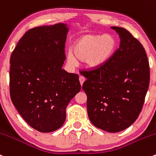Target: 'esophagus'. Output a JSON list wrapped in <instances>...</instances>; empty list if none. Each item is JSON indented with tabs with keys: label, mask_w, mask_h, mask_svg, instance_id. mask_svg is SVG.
I'll list each match as a JSON object with an SVG mask.
<instances>
[{
	"label": "esophagus",
	"mask_w": 156,
	"mask_h": 156,
	"mask_svg": "<svg viewBox=\"0 0 156 156\" xmlns=\"http://www.w3.org/2000/svg\"><path fill=\"white\" fill-rule=\"evenodd\" d=\"M79 81H80V83H81V85L82 86L83 83L85 81V78L83 76H80L79 77Z\"/></svg>",
	"instance_id": "esophagus-1"
}]
</instances>
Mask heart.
<instances>
[{
  "instance_id": "1",
  "label": "heart",
  "mask_w": 156,
  "mask_h": 156,
  "mask_svg": "<svg viewBox=\"0 0 156 156\" xmlns=\"http://www.w3.org/2000/svg\"><path fill=\"white\" fill-rule=\"evenodd\" d=\"M117 46V40L111 34H86L75 42L74 53L72 51H67V63L72 66H76L79 59L84 60L88 68L99 69L112 58Z\"/></svg>"
}]
</instances>
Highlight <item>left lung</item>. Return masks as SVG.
I'll return each instance as SVG.
<instances>
[{
    "instance_id": "obj_1",
    "label": "left lung",
    "mask_w": 156,
    "mask_h": 156,
    "mask_svg": "<svg viewBox=\"0 0 156 156\" xmlns=\"http://www.w3.org/2000/svg\"><path fill=\"white\" fill-rule=\"evenodd\" d=\"M120 44L112 58L99 69L81 72L87 96L90 120L108 132L127 129L137 119L150 84V65L145 49L125 28L111 27Z\"/></svg>"
}]
</instances>
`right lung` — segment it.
<instances>
[{
  "label": "right lung",
  "instance_id": "add662e5",
  "mask_svg": "<svg viewBox=\"0 0 156 156\" xmlns=\"http://www.w3.org/2000/svg\"><path fill=\"white\" fill-rule=\"evenodd\" d=\"M68 31L64 23L34 27L11 55V100L27 123L40 132L63 126L66 108L81 90L78 75L62 69Z\"/></svg>",
  "mask_w": 156,
  "mask_h": 156
}]
</instances>
